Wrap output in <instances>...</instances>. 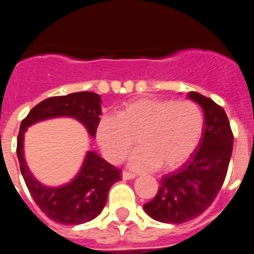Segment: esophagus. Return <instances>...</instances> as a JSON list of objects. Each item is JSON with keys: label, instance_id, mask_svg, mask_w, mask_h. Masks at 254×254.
I'll list each match as a JSON object with an SVG mask.
<instances>
[{"label": "esophagus", "instance_id": "esophagus-1", "mask_svg": "<svg viewBox=\"0 0 254 254\" xmlns=\"http://www.w3.org/2000/svg\"><path fill=\"white\" fill-rule=\"evenodd\" d=\"M135 177H136V175L132 174V173L127 172V170H124V172H123V179H124V181H129V179H134Z\"/></svg>", "mask_w": 254, "mask_h": 254}]
</instances>
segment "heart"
Masks as SVG:
<instances>
[{
  "instance_id": "obj_1",
  "label": "heart",
  "mask_w": 254,
  "mask_h": 254,
  "mask_svg": "<svg viewBox=\"0 0 254 254\" xmlns=\"http://www.w3.org/2000/svg\"><path fill=\"white\" fill-rule=\"evenodd\" d=\"M203 127V111L194 101L145 98L124 104L115 116L101 118L96 139L106 159L120 163L131 151L135 137L139 149L130 167L168 170L188 159Z\"/></svg>"
}]
</instances>
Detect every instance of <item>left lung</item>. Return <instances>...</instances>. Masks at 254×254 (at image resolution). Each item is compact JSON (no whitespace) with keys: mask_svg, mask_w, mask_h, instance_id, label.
I'll list each match as a JSON object with an SVG mask.
<instances>
[{"mask_svg":"<svg viewBox=\"0 0 254 254\" xmlns=\"http://www.w3.org/2000/svg\"><path fill=\"white\" fill-rule=\"evenodd\" d=\"M188 98L204 111L203 136L188 162L160 181V188L144 209L163 223H184L213 203L226 179L233 150V132L222 106L199 92Z\"/></svg>","mask_w":254,"mask_h":254,"instance_id":"8db88e82","label":"left lung"}]
</instances>
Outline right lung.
Instances as JSON below:
<instances>
[{
    "instance_id": "obj_1",
    "label": "right lung",
    "mask_w": 254,
    "mask_h": 254,
    "mask_svg": "<svg viewBox=\"0 0 254 254\" xmlns=\"http://www.w3.org/2000/svg\"><path fill=\"white\" fill-rule=\"evenodd\" d=\"M100 95L80 91L52 96L31 109L22 120L17 136L20 169L31 196L51 220L66 226H76L94 219L105 207L111 186L120 181V169L104 160L94 151H87L77 177L64 187L49 188L36 181L23 158V134L30 125L59 116H70L85 125L94 138L100 122Z\"/></svg>"
}]
</instances>
